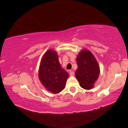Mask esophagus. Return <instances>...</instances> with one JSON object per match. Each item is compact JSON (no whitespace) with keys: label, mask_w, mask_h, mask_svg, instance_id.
<instances>
[{"label":"esophagus","mask_w":128,"mask_h":128,"mask_svg":"<svg viewBox=\"0 0 128 128\" xmlns=\"http://www.w3.org/2000/svg\"><path fill=\"white\" fill-rule=\"evenodd\" d=\"M69 75H70V76H74V72L73 71H70L69 72Z\"/></svg>","instance_id":"1"}]
</instances>
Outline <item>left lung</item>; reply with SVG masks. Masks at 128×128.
<instances>
[{
	"mask_svg": "<svg viewBox=\"0 0 128 128\" xmlns=\"http://www.w3.org/2000/svg\"><path fill=\"white\" fill-rule=\"evenodd\" d=\"M77 69L75 72L76 78L80 86L86 90L94 86L99 75V65L95 58L88 50H83L76 58Z\"/></svg>",
	"mask_w": 128,
	"mask_h": 128,
	"instance_id": "1",
	"label": "left lung"
}]
</instances>
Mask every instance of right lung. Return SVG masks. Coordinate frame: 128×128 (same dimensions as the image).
I'll return each mask as SVG.
<instances>
[{
  "label": "right lung",
  "mask_w": 128,
  "mask_h": 128,
  "mask_svg": "<svg viewBox=\"0 0 128 128\" xmlns=\"http://www.w3.org/2000/svg\"><path fill=\"white\" fill-rule=\"evenodd\" d=\"M68 72L62 68L57 53L49 50L42 56L39 70V78L42 84L53 94L62 91L66 86Z\"/></svg>",
  "instance_id": "add662e5"
}]
</instances>
